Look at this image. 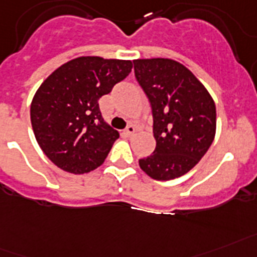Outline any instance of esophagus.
I'll return each mask as SVG.
<instances>
[{"instance_id": "obj_1", "label": "esophagus", "mask_w": 257, "mask_h": 257, "mask_svg": "<svg viewBox=\"0 0 257 257\" xmlns=\"http://www.w3.org/2000/svg\"><path fill=\"white\" fill-rule=\"evenodd\" d=\"M135 133H137V127L133 126V124H130V126L124 130V134H126L127 137H131V135H134Z\"/></svg>"}]
</instances>
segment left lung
Masks as SVG:
<instances>
[{
	"label": "left lung",
	"mask_w": 257,
	"mask_h": 257,
	"mask_svg": "<svg viewBox=\"0 0 257 257\" xmlns=\"http://www.w3.org/2000/svg\"><path fill=\"white\" fill-rule=\"evenodd\" d=\"M134 69L154 116L156 148L139 160L159 181L177 179L200 162L217 131L213 97L184 64L172 59H137Z\"/></svg>",
	"instance_id": "left-lung-1"
}]
</instances>
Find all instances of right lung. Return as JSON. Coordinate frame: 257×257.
<instances>
[{
  "mask_svg": "<svg viewBox=\"0 0 257 257\" xmlns=\"http://www.w3.org/2000/svg\"><path fill=\"white\" fill-rule=\"evenodd\" d=\"M131 60L80 56L44 80L30 107L34 135L57 168L73 175L94 171L119 138L101 115L98 99L128 76Z\"/></svg>",
  "mask_w": 257,
  "mask_h": 257,
  "instance_id": "obj_1",
  "label": "right lung"
}]
</instances>
